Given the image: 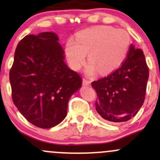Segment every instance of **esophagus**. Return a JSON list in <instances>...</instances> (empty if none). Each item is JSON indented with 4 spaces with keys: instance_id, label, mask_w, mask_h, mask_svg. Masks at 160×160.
<instances>
[{
    "instance_id": "obj_1",
    "label": "esophagus",
    "mask_w": 160,
    "mask_h": 160,
    "mask_svg": "<svg viewBox=\"0 0 160 160\" xmlns=\"http://www.w3.org/2000/svg\"><path fill=\"white\" fill-rule=\"evenodd\" d=\"M91 82L90 81V80H86V79H84V78L83 79V84L84 85V86H88V85L91 84Z\"/></svg>"
}]
</instances>
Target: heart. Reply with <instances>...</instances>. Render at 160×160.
I'll list each match as a JSON object with an SVG mask.
<instances>
[{
  "label": "heart",
  "mask_w": 160,
  "mask_h": 160,
  "mask_svg": "<svg viewBox=\"0 0 160 160\" xmlns=\"http://www.w3.org/2000/svg\"><path fill=\"white\" fill-rule=\"evenodd\" d=\"M131 45L129 33L123 29L101 26L87 29L69 39L66 44V55L70 66L78 70L84 63L88 53L89 63L85 73L89 77L98 72L107 74L121 66Z\"/></svg>",
  "instance_id": "heart-1"
}]
</instances>
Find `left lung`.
I'll return each instance as SVG.
<instances>
[{"label":"left lung","instance_id":"obj_1","mask_svg":"<svg viewBox=\"0 0 160 160\" xmlns=\"http://www.w3.org/2000/svg\"><path fill=\"white\" fill-rule=\"evenodd\" d=\"M148 80L145 55L131 44L126 60L119 69L91 83L97 93L95 107L100 117L111 123L134 117L144 103Z\"/></svg>","mask_w":160,"mask_h":160}]
</instances>
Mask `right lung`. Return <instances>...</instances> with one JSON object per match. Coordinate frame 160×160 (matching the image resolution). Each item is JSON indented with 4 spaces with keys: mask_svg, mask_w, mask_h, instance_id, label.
<instances>
[{
    "mask_svg": "<svg viewBox=\"0 0 160 160\" xmlns=\"http://www.w3.org/2000/svg\"><path fill=\"white\" fill-rule=\"evenodd\" d=\"M58 40L54 32L26 36L9 73L15 105L29 123L44 129L66 118L69 98L82 85L81 77L65 62Z\"/></svg>",
    "mask_w": 160,
    "mask_h": 160,
    "instance_id": "add662e5",
    "label": "right lung"
}]
</instances>
